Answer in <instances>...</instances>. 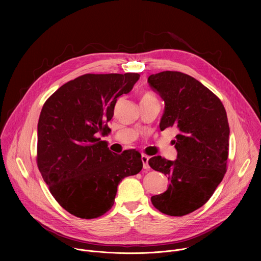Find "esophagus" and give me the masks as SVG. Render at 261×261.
I'll return each mask as SVG.
<instances>
[{
    "mask_svg": "<svg viewBox=\"0 0 261 261\" xmlns=\"http://www.w3.org/2000/svg\"><path fill=\"white\" fill-rule=\"evenodd\" d=\"M141 161H142L144 169L150 168V166H148V157L146 155H141Z\"/></svg>",
    "mask_w": 261,
    "mask_h": 261,
    "instance_id": "1",
    "label": "esophagus"
}]
</instances>
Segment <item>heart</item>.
Returning a JSON list of instances; mask_svg holds the SVG:
<instances>
[{"label":"heart","mask_w":261,"mask_h":261,"mask_svg":"<svg viewBox=\"0 0 261 261\" xmlns=\"http://www.w3.org/2000/svg\"><path fill=\"white\" fill-rule=\"evenodd\" d=\"M141 99H155V98L151 94H145V95L142 96Z\"/></svg>","instance_id":"heart-1"}]
</instances>
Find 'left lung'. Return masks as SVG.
Here are the masks:
<instances>
[{
	"mask_svg": "<svg viewBox=\"0 0 261 261\" xmlns=\"http://www.w3.org/2000/svg\"><path fill=\"white\" fill-rule=\"evenodd\" d=\"M147 83L165 103L160 130L177 129L176 160L155 156L150 166L168 176L167 190L152 196L153 205L169 216L188 215L202 206L224 177L229 125L220 99L201 83L177 71L148 76Z\"/></svg>",
	"mask_w": 261,
	"mask_h": 261,
	"instance_id": "1",
	"label": "left lung"
}]
</instances>
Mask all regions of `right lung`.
<instances>
[{
  "mask_svg": "<svg viewBox=\"0 0 261 261\" xmlns=\"http://www.w3.org/2000/svg\"><path fill=\"white\" fill-rule=\"evenodd\" d=\"M138 80V73L85 74L63 85L42 107L37 164L51 195L73 216L104 215L121 180L142 168L140 153L115 154L96 137L109 130L118 98Z\"/></svg>",
  "mask_w": 261,
  "mask_h": 261,
  "instance_id": "add662e5",
  "label": "right lung"
}]
</instances>
